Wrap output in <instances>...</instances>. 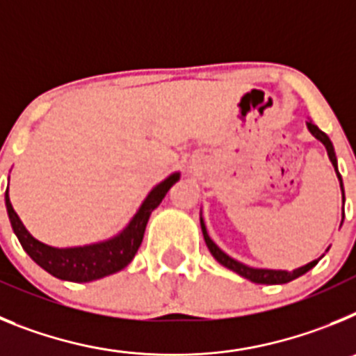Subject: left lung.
<instances>
[{"label":"left lung","mask_w":356,"mask_h":356,"mask_svg":"<svg viewBox=\"0 0 356 356\" xmlns=\"http://www.w3.org/2000/svg\"><path fill=\"white\" fill-rule=\"evenodd\" d=\"M307 127H308V130H310V134H312L317 140H321V143L325 144L326 151H328L330 162L333 163V168H335V172H337L339 181H341L342 203H344V185H342L341 172H339V169H337V156H335V151H333L332 140H330L328 135H326L325 131H321L319 128H317L316 124H314V122L308 121ZM342 219H344V213H342ZM200 221H201V232H203V237H205L207 246H209V250H210V253H212L213 259H216L217 262L221 264V266L228 267V269H232V271H234V273L241 275L242 278H248V280H250V282H253V284H266V285L287 284V282H292V280L300 278L301 275H305V273L310 271V269H312V267H316L317 262H319V259L312 260V262H310V264H307V266L298 267V269H294V271H282V269H257V267L244 266V264H242V262H237V260H235V259L228 257V254H226L225 251L219 250L216 242H213L212 238L209 237V234H207V226H205V222H203V217H201Z\"/></svg>","instance_id":"left-lung-1"}]
</instances>
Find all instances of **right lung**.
<instances>
[{
	"instance_id": "obj_1",
	"label": "right lung",
	"mask_w": 356,
	"mask_h": 356,
	"mask_svg": "<svg viewBox=\"0 0 356 356\" xmlns=\"http://www.w3.org/2000/svg\"><path fill=\"white\" fill-rule=\"evenodd\" d=\"M178 180H180V172H172L156 187L151 188V193L143 201L140 209L131 217V221L121 234L108 241L80 248H62L60 250V248H51L37 241L35 237H31L12 207L10 197H8V187L5 193V205L14 234L17 235L21 246L30 254L31 260H35L44 271H48L55 278L85 284V282L114 275L134 260L135 253L143 242L144 229H146L151 212L162 203L163 196Z\"/></svg>"
}]
</instances>
